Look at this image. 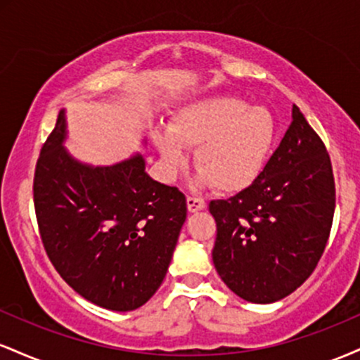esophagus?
Here are the masks:
<instances>
[{"instance_id":"obj_1","label":"esophagus","mask_w":360,"mask_h":360,"mask_svg":"<svg viewBox=\"0 0 360 360\" xmlns=\"http://www.w3.org/2000/svg\"><path fill=\"white\" fill-rule=\"evenodd\" d=\"M186 203H188V210L191 213L200 212V210H203L206 206L205 200H201V198H198V196H188L186 198Z\"/></svg>"}]
</instances>
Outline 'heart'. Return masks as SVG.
Segmentation results:
<instances>
[{
    "instance_id": "heart-1",
    "label": "heart",
    "mask_w": 360,
    "mask_h": 360,
    "mask_svg": "<svg viewBox=\"0 0 360 360\" xmlns=\"http://www.w3.org/2000/svg\"><path fill=\"white\" fill-rule=\"evenodd\" d=\"M274 137V118L266 108L218 94L183 106L169 131H155L154 142L171 172L186 162L184 148H196L201 179L218 193H237L257 179Z\"/></svg>"
}]
</instances>
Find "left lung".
<instances>
[{
    "label": "left lung",
    "instance_id": "left-lung-1",
    "mask_svg": "<svg viewBox=\"0 0 360 360\" xmlns=\"http://www.w3.org/2000/svg\"><path fill=\"white\" fill-rule=\"evenodd\" d=\"M213 264L237 296L274 303L315 271L335 213V179L323 140L298 106L264 171L229 200H214Z\"/></svg>",
    "mask_w": 360,
    "mask_h": 360
}]
</instances>
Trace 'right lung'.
I'll return each mask as SVG.
<instances>
[{
	"label": "right lung",
	"mask_w": 360,
	"mask_h": 360,
	"mask_svg": "<svg viewBox=\"0 0 360 360\" xmlns=\"http://www.w3.org/2000/svg\"><path fill=\"white\" fill-rule=\"evenodd\" d=\"M64 113L40 150L34 205L44 249L60 278L84 300L131 311L162 284L186 198L148 177L142 155L110 167L74 160L62 147Z\"/></svg>",
	"instance_id": "add662e5"
}]
</instances>
